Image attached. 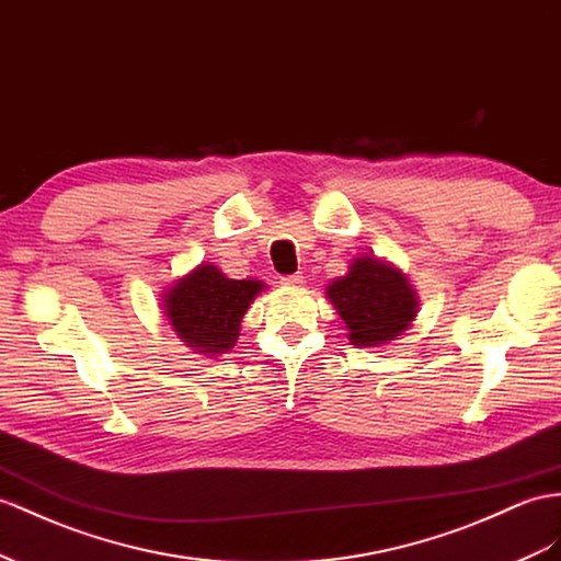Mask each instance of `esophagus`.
<instances>
[{"label": "esophagus", "mask_w": 561, "mask_h": 561, "mask_svg": "<svg viewBox=\"0 0 561 561\" xmlns=\"http://www.w3.org/2000/svg\"><path fill=\"white\" fill-rule=\"evenodd\" d=\"M306 279H304V275H300V272H296V275H289V277H282V284L284 286H294V289H296V286H300V284H304Z\"/></svg>", "instance_id": "1"}]
</instances>
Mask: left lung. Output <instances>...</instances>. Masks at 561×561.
I'll list each match as a JSON object with an SVG mask.
<instances>
[{
    "instance_id": "left-lung-1",
    "label": "left lung",
    "mask_w": 561,
    "mask_h": 561,
    "mask_svg": "<svg viewBox=\"0 0 561 561\" xmlns=\"http://www.w3.org/2000/svg\"><path fill=\"white\" fill-rule=\"evenodd\" d=\"M327 298L346 322L353 346L360 348L396 341L420 308L403 272L375 255L353 257L346 275L327 286Z\"/></svg>"
}]
</instances>
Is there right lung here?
I'll list each match as a JSON object with an SVG mask.
<instances>
[{
	"label": "right lung",
	"mask_w": 561,
	"mask_h": 561,
	"mask_svg": "<svg viewBox=\"0 0 561 561\" xmlns=\"http://www.w3.org/2000/svg\"><path fill=\"white\" fill-rule=\"evenodd\" d=\"M263 289V282L229 279L215 265L201 263L165 289L163 314L186 348L220 355L234 348L243 314Z\"/></svg>",
	"instance_id": "1"
}]
</instances>
